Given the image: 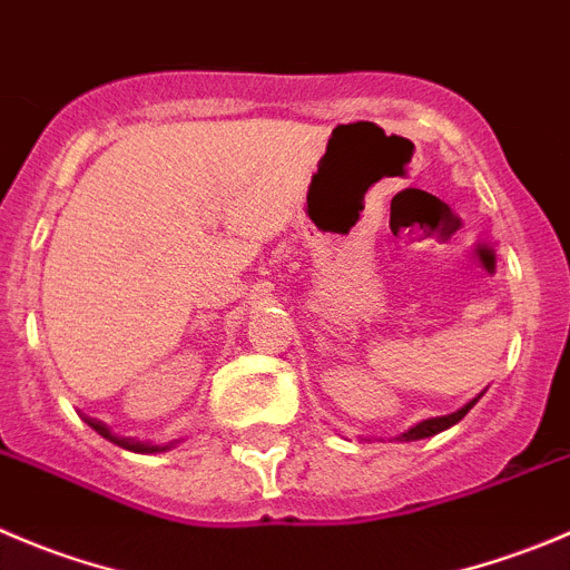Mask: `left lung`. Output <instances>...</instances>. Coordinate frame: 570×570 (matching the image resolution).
<instances>
[{"label": "left lung", "mask_w": 570, "mask_h": 570, "mask_svg": "<svg viewBox=\"0 0 570 570\" xmlns=\"http://www.w3.org/2000/svg\"><path fill=\"white\" fill-rule=\"evenodd\" d=\"M475 405V400L473 403H468L464 405V409H459L456 414H448V416H433V420H425V422H420V425L416 428H411L409 433H403V442H411V439H425V436H433V433H439V431H444V428H451V425H456L459 420H462L464 414H468L470 409H473Z\"/></svg>", "instance_id": "obj_1"}]
</instances>
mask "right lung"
<instances>
[{
  "label": "right lung",
  "mask_w": 570,
  "mask_h": 570,
  "mask_svg": "<svg viewBox=\"0 0 570 570\" xmlns=\"http://www.w3.org/2000/svg\"><path fill=\"white\" fill-rule=\"evenodd\" d=\"M86 422H89V428H95L97 433H100L102 439H108V442H114V444H119V448H126V451H134V453H159V451H167V448H170V444H165V448H161V444H150V442H137V439H128V436H117V433H111L108 431L106 425H102L100 420H89V416H86Z\"/></svg>",
  "instance_id": "obj_1"
}]
</instances>
